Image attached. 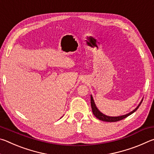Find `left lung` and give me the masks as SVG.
Listing matches in <instances>:
<instances>
[{"instance_id":"8db88e82","label":"left lung","mask_w":154,"mask_h":154,"mask_svg":"<svg viewBox=\"0 0 154 154\" xmlns=\"http://www.w3.org/2000/svg\"><path fill=\"white\" fill-rule=\"evenodd\" d=\"M91 106H92V110L93 112V114L94 115V116L96 117V118H98V119H100V120H102L104 122H118L119 120H122V119H123L124 118H127L128 116H130V115L134 113V112L136 111L138 108L139 107V106L140 105V104L142 103V101H143V99L142 100L140 101V103H139V105L137 106L136 109H134L133 111L130 112L129 113L126 114V115H124V116H118V117H111V116H106V115L103 114L101 113V112L98 110V108L96 107V106L95 105V103H94V100L92 96L91 95Z\"/></svg>"}]
</instances>
